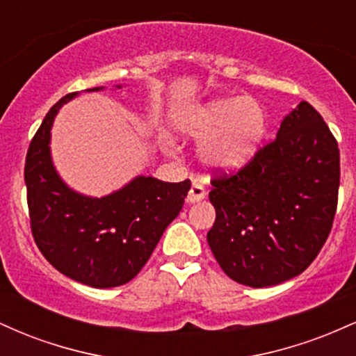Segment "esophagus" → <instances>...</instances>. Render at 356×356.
<instances>
[{
    "label": "esophagus",
    "mask_w": 356,
    "mask_h": 356,
    "mask_svg": "<svg viewBox=\"0 0 356 356\" xmlns=\"http://www.w3.org/2000/svg\"><path fill=\"white\" fill-rule=\"evenodd\" d=\"M206 197V191H204L202 186H199V184H192L189 192H187V197L186 201L189 204H194V202H199L202 201V199Z\"/></svg>",
    "instance_id": "1"
}]
</instances>
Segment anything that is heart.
<instances>
[{"label": "heart", "mask_w": 356, "mask_h": 356, "mask_svg": "<svg viewBox=\"0 0 356 356\" xmlns=\"http://www.w3.org/2000/svg\"><path fill=\"white\" fill-rule=\"evenodd\" d=\"M181 127L202 142L204 164L218 170H236L254 157L264 132L266 113L249 97L216 100L186 113Z\"/></svg>", "instance_id": "1"}]
</instances>
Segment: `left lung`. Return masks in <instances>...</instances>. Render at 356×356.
<instances>
[{
	"mask_svg": "<svg viewBox=\"0 0 356 356\" xmlns=\"http://www.w3.org/2000/svg\"><path fill=\"white\" fill-rule=\"evenodd\" d=\"M211 184L207 243L219 266L241 284L275 286L301 275L332 231L340 150L323 117L301 102L249 164Z\"/></svg>",
	"mask_w": 356,
	"mask_h": 356,
	"instance_id": "left-lung-1",
	"label": "left lung"
}]
</instances>
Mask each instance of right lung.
Listing matches in <instances>:
<instances>
[{
	"instance_id": "obj_1",
	"label": "right lung",
	"mask_w": 356,
	"mask_h": 356,
	"mask_svg": "<svg viewBox=\"0 0 356 356\" xmlns=\"http://www.w3.org/2000/svg\"><path fill=\"white\" fill-rule=\"evenodd\" d=\"M75 97L70 93L53 105L28 149L24 182L31 232L42 254L61 275L92 288H115L144 268L165 227L181 212L191 181L162 182L137 175L104 197L70 189L53 165L50 140L56 113Z\"/></svg>"
}]
</instances>
